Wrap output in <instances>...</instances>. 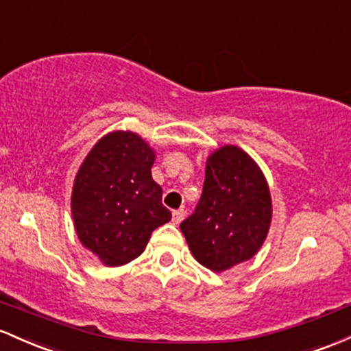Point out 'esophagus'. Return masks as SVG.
Returning a JSON list of instances; mask_svg holds the SVG:
<instances>
[{
  "label": "esophagus",
  "mask_w": 351,
  "mask_h": 351,
  "mask_svg": "<svg viewBox=\"0 0 351 351\" xmlns=\"http://www.w3.org/2000/svg\"><path fill=\"white\" fill-rule=\"evenodd\" d=\"M184 217H186V212H184V208H179V210H174V214H172V222L180 223Z\"/></svg>",
  "instance_id": "obj_1"
}]
</instances>
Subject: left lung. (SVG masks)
Returning a JSON list of instances; mask_svg holds the SVG:
<instances>
[{"instance_id":"obj_1","label":"left lung","mask_w":351,"mask_h":351,"mask_svg":"<svg viewBox=\"0 0 351 351\" xmlns=\"http://www.w3.org/2000/svg\"><path fill=\"white\" fill-rule=\"evenodd\" d=\"M270 222V189L258 164L237 145L215 149L207 157L199 206L180 223L195 261L217 274L250 261Z\"/></svg>"}]
</instances>
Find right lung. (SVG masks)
Returning a JSON list of instances; mask_svg holds the SVG:
<instances>
[{"label":"right lung","mask_w":351,"mask_h":351,"mask_svg":"<svg viewBox=\"0 0 351 351\" xmlns=\"http://www.w3.org/2000/svg\"><path fill=\"white\" fill-rule=\"evenodd\" d=\"M156 152L139 134L112 131L84 157L73 184L71 214L77 239L106 267L143 254L152 230L172 219L151 174Z\"/></svg>","instance_id":"1"}]
</instances>
